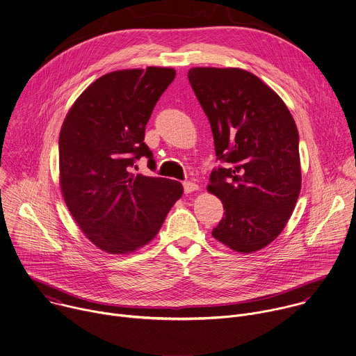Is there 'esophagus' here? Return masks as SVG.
I'll list each match as a JSON object with an SVG mask.
<instances>
[{
	"mask_svg": "<svg viewBox=\"0 0 356 356\" xmlns=\"http://www.w3.org/2000/svg\"><path fill=\"white\" fill-rule=\"evenodd\" d=\"M183 187H184V193H186V194L198 190V184H195V183H193V181H184V183H183Z\"/></svg>",
	"mask_w": 356,
	"mask_h": 356,
	"instance_id": "1",
	"label": "esophagus"
}]
</instances>
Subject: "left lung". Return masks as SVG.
I'll return each instance as SVG.
<instances>
[{
    "label": "left lung",
    "instance_id": "8db88e82",
    "mask_svg": "<svg viewBox=\"0 0 356 356\" xmlns=\"http://www.w3.org/2000/svg\"><path fill=\"white\" fill-rule=\"evenodd\" d=\"M205 111L216 158L207 190L223 204L213 238L239 253L274 242L302 187L299 134L284 100L241 68L195 67L187 74Z\"/></svg>",
    "mask_w": 356,
    "mask_h": 356
}]
</instances>
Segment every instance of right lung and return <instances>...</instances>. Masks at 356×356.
Masks as SVG:
<instances>
[{
  "label": "right lung",
  "instance_id": "1",
  "mask_svg": "<svg viewBox=\"0 0 356 356\" xmlns=\"http://www.w3.org/2000/svg\"><path fill=\"white\" fill-rule=\"evenodd\" d=\"M173 68L120 70L90 83L60 131V187L86 238L110 254L148 245L183 194L180 181L131 173L141 156L155 169L145 126Z\"/></svg>",
  "mask_w": 356,
  "mask_h": 356
}]
</instances>
